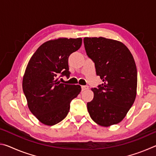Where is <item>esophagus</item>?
I'll use <instances>...</instances> for the list:
<instances>
[{
    "label": "esophagus",
    "instance_id": "34e87169",
    "mask_svg": "<svg viewBox=\"0 0 156 156\" xmlns=\"http://www.w3.org/2000/svg\"><path fill=\"white\" fill-rule=\"evenodd\" d=\"M82 91H85L87 89H88V86H81Z\"/></svg>",
    "mask_w": 156,
    "mask_h": 156
}]
</instances>
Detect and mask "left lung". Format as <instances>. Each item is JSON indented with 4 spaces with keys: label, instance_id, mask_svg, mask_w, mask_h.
Here are the masks:
<instances>
[{
    "label": "left lung",
    "instance_id": "left-lung-1",
    "mask_svg": "<svg viewBox=\"0 0 156 156\" xmlns=\"http://www.w3.org/2000/svg\"><path fill=\"white\" fill-rule=\"evenodd\" d=\"M89 58L103 83L92 88L94 99L87 102L91 119L109 126L119 123L130 109L136 96L137 69L133 57L121 42L99 37L84 38Z\"/></svg>",
    "mask_w": 156,
    "mask_h": 156
}]
</instances>
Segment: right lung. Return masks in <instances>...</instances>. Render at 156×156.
<instances>
[{"label":"right lung","mask_w":156,"mask_h":156,"mask_svg":"<svg viewBox=\"0 0 156 156\" xmlns=\"http://www.w3.org/2000/svg\"><path fill=\"white\" fill-rule=\"evenodd\" d=\"M81 44V38L47 41L28 62L23 90L30 112L44 125L52 126L64 119L71 101L80 94V85L60 83L57 77L69 76V56Z\"/></svg>","instance_id":"right-lung-1"}]
</instances>
